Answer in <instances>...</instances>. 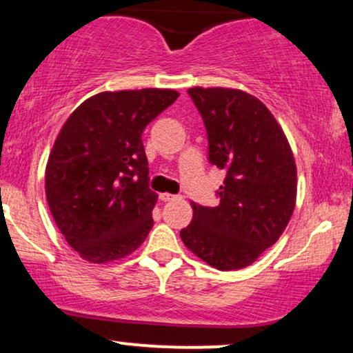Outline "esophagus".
<instances>
[{"mask_svg":"<svg viewBox=\"0 0 353 353\" xmlns=\"http://www.w3.org/2000/svg\"><path fill=\"white\" fill-rule=\"evenodd\" d=\"M159 199L163 202H171L174 199H177V196H172V194H168V192H163L159 194Z\"/></svg>","mask_w":353,"mask_h":353,"instance_id":"esophagus-1","label":"esophagus"}]
</instances>
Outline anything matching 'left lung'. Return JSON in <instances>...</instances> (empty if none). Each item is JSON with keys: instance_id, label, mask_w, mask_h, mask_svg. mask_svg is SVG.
Returning <instances> with one entry per match:
<instances>
[{"instance_id": "1", "label": "left lung", "mask_w": 353, "mask_h": 353, "mask_svg": "<svg viewBox=\"0 0 353 353\" xmlns=\"http://www.w3.org/2000/svg\"><path fill=\"white\" fill-rule=\"evenodd\" d=\"M204 119L209 161L225 171L216 208L194 204L181 230L184 245L219 270L254 264L289 224L297 168L281 124L262 101L241 89L190 88Z\"/></svg>"}]
</instances>
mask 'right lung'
Returning <instances> with one entry per match:
<instances>
[{
    "label": "right lung",
    "mask_w": 353,
    "mask_h": 353,
    "mask_svg": "<svg viewBox=\"0 0 353 353\" xmlns=\"http://www.w3.org/2000/svg\"><path fill=\"white\" fill-rule=\"evenodd\" d=\"M177 98L174 89L104 91L61 128L44 188L56 225L84 261H119L152 229L157 194L148 185L143 131Z\"/></svg>",
    "instance_id": "obj_1"
}]
</instances>
